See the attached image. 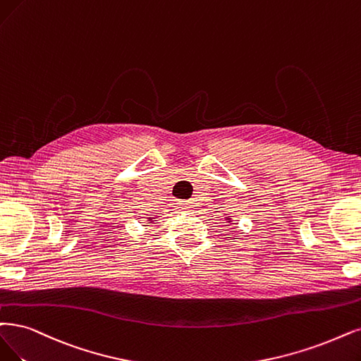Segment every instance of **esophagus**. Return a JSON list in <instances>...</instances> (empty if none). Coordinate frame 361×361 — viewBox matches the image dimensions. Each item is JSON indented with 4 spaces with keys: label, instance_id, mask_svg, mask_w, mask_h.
<instances>
[{
    "label": "esophagus",
    "instance_id": "1",
    "mask_svg": "<svg viewBox=\"0 0 361 361\" xmlns=\"http://www.w3.org/2000/svg\"><path fill=\"white\" fill-rule=\"evenodd\" d=\"M183 205H184V209H192V208H193V205H192L190 201H185Z\"/></svg>",
    "mask_w": 361,
    "mask_h": 361
}]
</instances>
